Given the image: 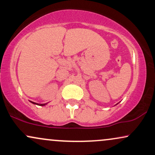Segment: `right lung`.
I'll list each match as a JSON object with an SVG mask.
<instances>
[{
  "mask_svg": "<svg viewBox=\"0 0 155 155\" xmlns=\"http://www.w3.org/2000/svg\"><path fill=\"white\" fill-rule=\"evenodd\" d=\"M31 102L32 103V104H36V105H38V106H45V105H47V104H36V103H34V102H32V101H31Z\"/></svg>",
  "mask_w": 155,
  "mask_h": 155,
  "instance_id": "1",
  "label": "right lung"
}]
</instances>
